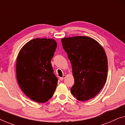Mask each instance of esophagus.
Here are the masks:
<instances>
[{
    "mask_svg": "<svg viewBox=\"0 0 125 125\" xmlns=\"http://www.w3.org/2000/svg\"><path fill=\"white\" fill-rule=\"evenodd\" d=\"M65 78H66V75H63L62 77L59 78V80H60L61 81H62L65 79Z\"/></svg>",
    "mask_w": 125,
    "mask_h": 125,
    "instance_id": "1",
    "label": "esophagus"
}]
</instances>
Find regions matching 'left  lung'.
Listing matches in <instances>:
<instances>
[{"instance_id": "left-lung-1", "label": "left lung", "mask_w": 125, "mask_h": 125, "mask_svg": "<svg viewBox=\"0 0 125 125\" xmlns=\"http://www.w3.org/2000/svg\"><path fill=\"white\" fill-rule=\"evenodd\" d=\"M62 43L71 63L74 79L71 93L80 101L93 98L107 80L108 61L104 49L87 36L63 38Z\"/></svg>"}]
</instances>
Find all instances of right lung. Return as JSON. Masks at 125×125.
Listing matches in <instances>:
<instances>
[{
    "label": "right lung",
    "instance_id": "obj_1",
    "mask_svg": "<svg viewBox=\"0 0 125 125\" xmlns=\"http://www.w3.org/2000/svg\"><path fill=\"white\" fill-rule=\"evenodd\" d=\"M57 44L54 39H32L22 47L17 59L18 85L26 95L38 103H45L53 96L58 78L51 60Z\"/></svg>",
    "mask_w": 125,
    "mask_h": 125
}]
</instances>
